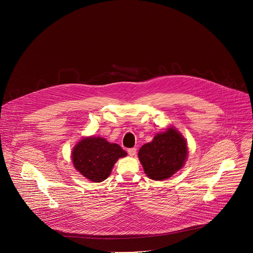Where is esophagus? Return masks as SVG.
<instances>
[{
	"label": "esophagus",
	"mask_w": 253,
	"mask_h": 253,
	"mask_svg": "<svg viewBox=\"0 0 253 253\" xmlns=\"http://www.w3.org/2000/svg\"><path fill=\"white\" fill-rule=\"evenodd\" d=\"M136 153H137V149L136 148H130V149H128V154L130 155V156H135L136 155Z\"/></svg>",
	"instance_id": "obj_1"
}]
</instances>
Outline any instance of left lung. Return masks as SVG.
<instances>
[{
  "label": "left lung",
  "mask_w": 253,
  "mask_h": 253,
  "mask_svg": "<svg viewBox=\"0 0 253 253\" xmlns=\"http://www.w3.org/2000/svg\"><path fill=\"white\" fill-rule=\"evenodd\" d=\"M188 157L187 141L175 127L157 133L153 140L144 144L138 158L144 172L152 180H165L181 169Z\"/></svg>",
  "instance_id": "8db88e82"
}]
</instances>
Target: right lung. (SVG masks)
Instances as JSON below:
<instances>
[{
  "label": "right lung",
  "instance_id": "1",
  "mask_svg": "<svg viewBox=\"0 0 253 253\" xmlns=\"http://www.w3.org/2000/svg\"><path fill=\"white\" fill-rule=\"evenodd\" d=\"M127 156L118 144L105 138L87 136L76 143L72 150V162L75 169L89 181L102 182L110 176L119 158Z\"/></svg>",
  "mask_w": 253,
  "mask_h": 253
}]
</instances>
